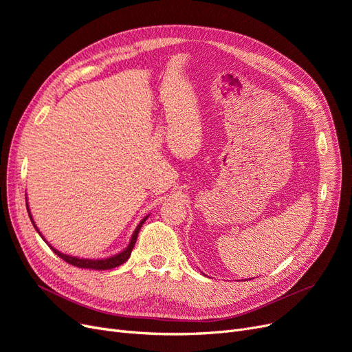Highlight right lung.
Returning <instances> with one entry per match:
<instances>
[{
  "label": "right lung",
  "instance_id": "obj_1",
  "mask_svg": "<svg viewBox=\"0 0 352 352\" xmlns=\"http://www.w3.org/2000/svg\"><path fill=\"white\" fill-rule=\"evenodd\" d=\"M25 206H28V212H29V216H30L32 223H33L34 229L38 232L37 226H36V225H34V222H33V217H32V214H30L29 204H25ZM146 219H148V216H146V217H143V219L140 220V223L136 226V229H135V232H133L132 238H130V242H129V245H127V248H124V250H123L122 252H119V254H116V255L109 256V258H102V259L78 258V256H72V255L62 254V252H59L58 250H55L54 246L49 245V243L46 242V239L43 238V235H42L41 232H38V235H41V236H42V239H43V241L50 246V250H52V251H54L58 256H60V258L63 259V261H67L68 264H71V265H74V267H78V268H89V270H111V268L119 267V265H122L123 263H126V261H127L129 256H130V254H132L133 246H135V243H136V239H138V235H139V230H140V228H142L143 222H145Z\"/></svg>",
  "mask_w": 352,
  "mask_h": 352
}]
</instances>
